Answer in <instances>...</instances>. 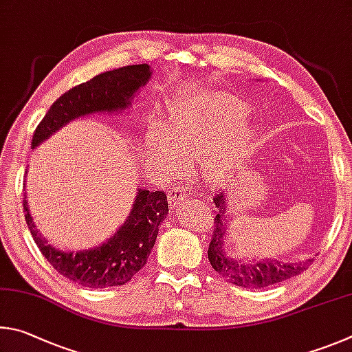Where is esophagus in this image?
Segmentation results:
<instances>
[{
	"label": "esophagus",
	"mask_w": 352,
	"mask_h": 352,
	"mask_svg": "<svg viewBox=\"0 0 352 352\" xmlns=\"http://www.w3.org/2000/svg\"><path fill=\"white\" fill-rule=\"evenodd\" d=\"M168 199H170V206L171 207H179L184 199H186V190H184L182 187H175L171 188V192L168 195Z\"/></svg>",
	"instance_id": "obj_1"
}]
</instances>
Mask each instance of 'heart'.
<instances>
[{
  "instance_id": "1",
  "label": "heart",
  "mask_w": 352,
  "mask_h": 352,
  "mask_svg": "<svg viewBox=\"0 0 352 352\" xmlns=\"http://www.w3.org/2000/svg\"><path fill=\"white\" fill-rule=\"evenodd\" d=\"M248 104L224 91H207L182 100L168 114L164 129L150 125L145 146L154 164L166 171L195 157L204 176L219 181L248 150L252 128L244 120Z\"/></svg>"
}]
</instances>
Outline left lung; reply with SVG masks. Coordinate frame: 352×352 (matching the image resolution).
I'll use <instances>...</instances> for the list:
<instances>
[{
    "label": "left lung",
    "instance_id": "1",
    "mask_svg": "<svg viewBox=\"0 0 352 352\" xmlns=\"http://www.w3.org/2000/svg\"><path fill=\"white\" fill-rule=\"evenodd\" d=\"M214 206L218 208L214 217L212 241L208 244V261L219 275L236 286L258 289L272 286L292 276L300 275L309 266L311 260L300 263H281L280 260H263L255 264L235 260L226 252L227 238V198L224 193L214 195Z\"/></svg>",
    "mask_w": 352,
    "mask_h": 352
}]
</instances>
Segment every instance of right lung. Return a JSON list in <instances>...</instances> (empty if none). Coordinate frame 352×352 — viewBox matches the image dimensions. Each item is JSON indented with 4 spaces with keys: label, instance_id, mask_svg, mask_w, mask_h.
Returning a JSON list of instances; mask_svg holds the SVG:
<instances>
[{
    "label": "right lung",
    "instance_id": "obj_1",
    "mask_svg": "<svg viewBox=\"0 0 352 352\" xmlns=\"http://www.w3.org/2000/svg\"><path fill=\"white\" fill-rule=\"evenodd\" d=\"M151 67L146 63L123 66L74 86L52 103L35 128L32 148L78 117L94 113H122L131 104L135 92L151 78ZM23 207L34 241L51 266L77 285L94 289L125 285L145 266L156 243L159 226L168 213L165 192L138 188L129 217L114 235L98 248L74 254L52 248L35 229L26 195Z\"/></svg>",
    "mask_w": 352,
    "mask_h": 352
}]
</instances>
